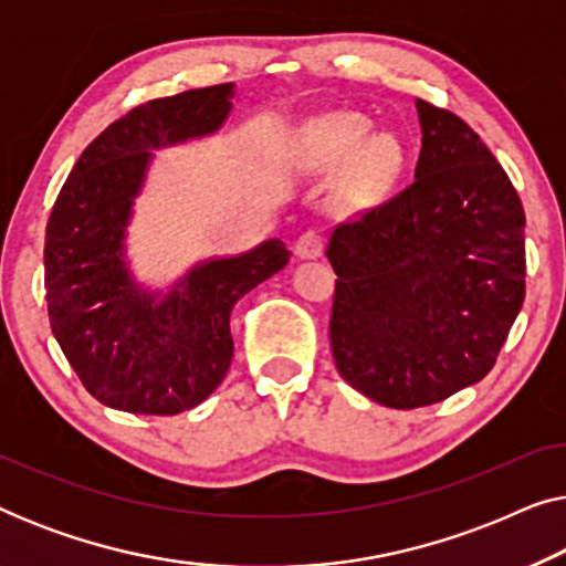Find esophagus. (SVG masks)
I'll return each instance as SVG.
<instances>
[{
	"label": "esophagus",
	"instance_id": "esophagus-1",
	"mask_svg": "<svg viewBox=\"0 0 566 566\" xmlns=\"http://www.w3.org/2000/svg\"><path fill=\"white\" fill-rule=\"evenodd\" d=\"M322 250H324L322 237L316 234V231H304V234L296 239V244H293V252H296L298 260L322 258Z\"/></svg>",
	"mask_w": 566,
	"mask_h": 566
}]
</instances>
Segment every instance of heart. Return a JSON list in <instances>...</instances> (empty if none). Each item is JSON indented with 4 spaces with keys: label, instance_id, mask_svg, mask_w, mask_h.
I'll list each match as a JSON object with an SVG mask.
<instances>
[{
    "label": "heart",
    "instance_id": "1",
    "mask_svg": "<svg viewBox=\"0 0 566 566\" xmlns=\"http://www.w3.org/2000/svg\"><path fill=\"white\" fill-rule=\"evenodd\" d=\"M358 115H327L308 130L306 146L316 165L335 169L347 165L345 192L353 203L384 196L397 180L401 149L391 136H370Z\"/></svg>",
    "mask_w": 566,
    "mask_h": 566
}]
</instances>
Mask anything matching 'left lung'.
Returning a JSON list of instances; mask_svg holds the SVG:
<instances>
[{"mask_svg":"<svg viewBox=\"0 0 566 566\" xmlns=\"http://www.w3.org/2000/svg\"><path fill=\"white\" fill-rule=\"evenodd\" d=\"M415 182L339 223L329 345L339 376L391 409L490 374L525 298V213L474 130L417 99Z\"/></svg>","mask_w":566,"mask_h":566,"instance_id":"8db88e82","label":"left lung"}]
</instances>
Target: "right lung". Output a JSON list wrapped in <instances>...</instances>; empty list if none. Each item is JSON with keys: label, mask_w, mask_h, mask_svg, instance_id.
<instances>
[{"label": "right lung", "mask_w": 566, "mask_h": 566, "mask_svg": "<svg viewBox=\"0 0 566 566\" xmlns=\"http://www.w3.org/2000/svg\"><path fill=\"white\" fill-rule=\"evenodd\" d=\"M234 84L134 107L82 151L45 227V301L56 343L92 397L134 415H180L223 381L231 308L289 265L281 239L192 265L167 291L128 265V223L154 151L211 136Z\"/></svg>", "instance_id": "1"}]
</instances>
